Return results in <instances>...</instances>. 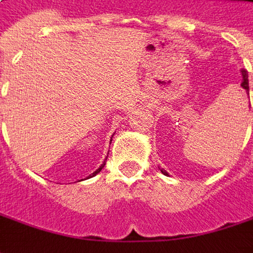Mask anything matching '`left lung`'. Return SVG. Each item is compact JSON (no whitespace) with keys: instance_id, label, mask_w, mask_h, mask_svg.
I'll return each mask as SVG.
<instances>
[{"instance_id":"1","label":"left lung","mask_w":253,"mask_h":253,"mask_svg":"<svg viewBox=\"0 0 253 253\" xmlns=\"http://www.w3.org/2000/svg\"><path fill=\"white\" fill-rule=\"evenodd\" d=\"M241 75H242V83H241V86H242V88H244V89H245V91H247V93H248V95H249L248 71H247V70H244V68H242V70H241ZM160 170H161V172H162V173H164V175H167V176H168V172H167V170H165V169H162V168H160Z\"/></svg>"}]
</instances>
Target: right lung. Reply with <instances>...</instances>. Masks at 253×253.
<instances>
[{"label": "right lung", "instance_id": "1", "mask_svg": "<svg viewBox=\"0 0 253 253\" xmlns=\"http://www.w3.org/2000/svg\"><path fill=\"white\" fill-rule=\"evenodd\" d=\"M110 141H112V140H110ZM106 160H108V158H105V161L102 162V165H100L99 168H98V169L95 170V172H93V173H91V175H89V176H88V178H92V176H95V175H96V173H99L100 170H102V168H103V167H105V165H106Z\"/></svg>", "mask_w": 253, "mask_h": 253}]
</instances>
